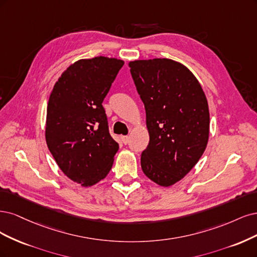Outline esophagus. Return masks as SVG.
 I'll return each instance as SVG.
<instances>
[{"label": "esophagus", "instance_id": "obj_1", "mask_svg": "<svg viewBox=\"0 0 257 257\" xmlns=\"http://www.w3.org/2000/svg\"><path fill=\"white\" fill-rule=\"evenodd\" d=\"M121 142H122L123 144H127V143L129 142V137H128V136H122V137H121Z\"/></svg>", "mask_w": 257, "mask_h": 257}]
</instances>
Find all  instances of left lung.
<instances>
[{"mask_svg":"<svg viewBox=\"0 0 257 257\" xmlns=\"http://www.w3.org/2000/svg\"><path fill=\"white\" fill-rule=\"evenodd\" d=\"M129 67L145 106L150 134L141 167L156 184L172 186L192 170L207 146L206 96L193 73L175 61H135Z\"/></svg>","mask_w":257,"mask_h":257,"instance_id":"8db88e82","label":"left lung"}]
</instances>
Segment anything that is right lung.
<instances>
[{
    "instance_id": "right-lung-1",
    "label": "right lung",
    "mask_w": 257,
    "mask_h": 257,
    "mask_svg": "<svg viewBox=\"0 0 257 257\" xmlns=\"http://www.w3.org/2000/svg\"><path fill=\"white\" fill-rule=\"evenodd\" d=\"M122 65L104 56L80 60L62 73L49 98V151L65 175L84 187L107 175L118 151L102 102Z\"/></svg>"
}]
</instances>
